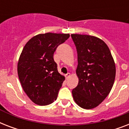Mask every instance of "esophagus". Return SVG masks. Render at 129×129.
<instances>
[{
    "label": "esophagus",
    "instance_id": "esophagus-1",
    "mask_svg": "<svg viewBox=\"0 0 129 129\" xmlns=\"http://www.w3.org/2000/svg\"><path fill=\"white\" fill-rule=\"evenodd\" d=\"M70 76H71V74H70V73H68V74H66V76H65V77H66V79H68Z\"/></svg>",
    "mask_w": 129,
    "mask_h": 129
}]
</instances>
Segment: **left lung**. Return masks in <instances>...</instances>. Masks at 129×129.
<instances>
[{"instance_id":"8db88e82","label":"left lung","mask_w":129,"mask_h":129,"mask_svg":"<svg viewBox=\"0 0 129 129\" xmlns=\"http://www.w3.org/2000/svg\"><path fill=\"white\" fill-rule=\"evenodd\" d=\"M78 53L76 75L78 84L73 89L75 102L92 109L107 97L114 84L116 66L108 45L98 37L71 35Z\"/></svg>"}]
</instances>
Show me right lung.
Returning a JSON list of instances; mask_svg holds the SVG:
<instances>
[{"label": "right lung", "instance_id": "obj_1", "mask_svg": "<svg viewBox=\"0 0 129 129\" xmlns=\"http://www.w3.org/2000/svg\"><path fill=\"white\" fill-rule=\"evenodd\" d=\"M69 33H41L29 39L17 63V73L24 92L35 104L46 106L56 100L65 77L57 71L53 53Z\"/></svg>", "mask_w": 129, "mask_h": 129}]
</instances>
